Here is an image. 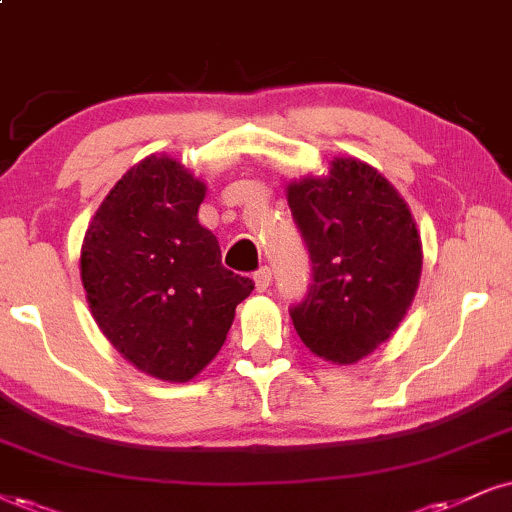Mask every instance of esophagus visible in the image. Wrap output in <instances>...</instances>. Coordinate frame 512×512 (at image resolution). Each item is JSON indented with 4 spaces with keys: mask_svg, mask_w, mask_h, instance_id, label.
<instances>
[{
    "mask_svg": "<svg viewBox=\"0 0 512 512\" xmlns=\"http://www.w3.org/2000/svg\"><path fill=\"white\" fill-rule=\"evenodd\" d=\"M254 282H256L258 292H266V289L270 287V282H273V270H270L268 266H261L254 273Z\"/></svg>",
    "mask_w": 512,
    "mask_h": 512,
    "instance_id": "1",
    "label": "esophagus"
}]
</instances>
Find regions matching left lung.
Returning <instances> with one entry per match:
<instances>
[{"label": "left lung", "mask_w": 512, "mask_h": 512, "mask_svg": "<svg viewBox=\"0 0 512 512\" xmlns=\"http://www.w3.org/2000/svg\"><path fill=\"white\" fill-rule=\"evenodd\" d=\"M313 263L306 299L289 308L301 342L334 363H356L387 342L413 304L422 249L394 187L356 159L287 189Z\"/></svg>", "instance_id": "1"}]
</instances>
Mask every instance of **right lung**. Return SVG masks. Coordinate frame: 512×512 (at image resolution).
<instances>
[{"label":"right lung","instance_id":"right-lung-1","mask_svg":"<svg viewBox=\"0 0 512 512\" xmlns=\"http://www.w3.org/2000/svg\"><path fill=\"white\" fill-rule=\"evenodd\" d=\"M204 182L178 161L147 156L102 201L87 227L80 277L106 339L142 372L187 382L213 361L254 289L220 263L197 213Z\"/></svg>","mask_w":512,"mask_h":512}]
</instances>
